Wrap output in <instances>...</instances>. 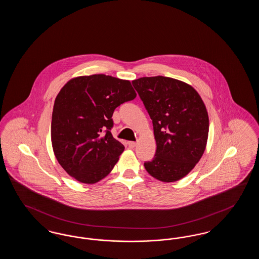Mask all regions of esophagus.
I'll return each mask as SVG.
<instances>
[{
    "label": "esophagus",
    "mask_w": 259,
    "mask_h": 259,
    "mask_svg": "<svg viewBox=\"0 0 259 259\" xmlns=\"http://www.w3.org/2000/svg\"><path fill=\"white\" fill-rule=\"evenodd\" d=\"M127 145H128L129 148H134L136 147V145H137V143L136 142H128Z\"/></svg>",
    "instance_id": "esophagus-1"
}]
</instances>
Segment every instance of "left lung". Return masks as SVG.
Listing matches in <instances>:
<instances>
[{
	"mask_svg": "<svg viewBox=\"0 0 259 259\" xmlns=\"http://www.w3.org/2000/svg\"><path fill=\"white\" fill-rule=\"evenodd\" d=\"M153 124L156 152L145 168L154 179L177 182L201 159L209 135V115L197 91L162 75L132 81Z\"/></svg>",
	"mask_w": 259,
	"mask_h": 259,
	"instance_id": "left-lung-1",
	"label": "left lung"
}]
</instances>
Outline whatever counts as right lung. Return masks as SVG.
<instances>
[{
    "mask_svg": "<svg viewBox=\"0 0 259 259\" xmlns=\"http://www.w3.org/2000/svg\"><path fill=\"white\" fill-rule=\"evenodd\" d=\"M136 96L129 80L106 74L76 76L62 87L53 106L51 143L71 177L93 185L111 172L124 150L111 135V116Z\"/></svg>",
    "mask_w": 259,
    "mask_h": 259,
    "instance_id": "add662e5",
    "label": "right lung"
}]
</instances>
